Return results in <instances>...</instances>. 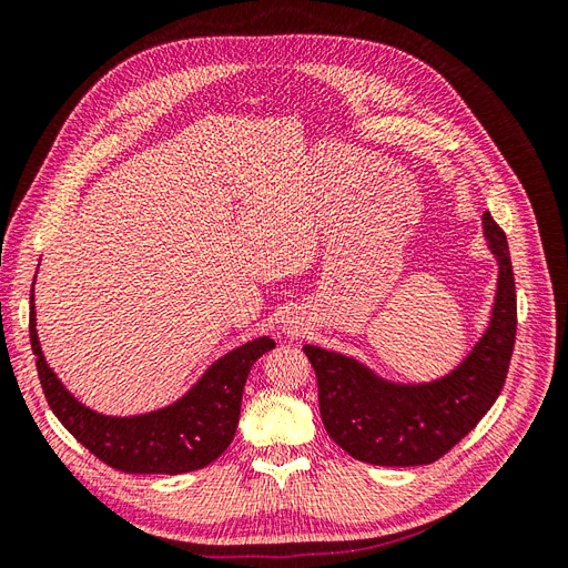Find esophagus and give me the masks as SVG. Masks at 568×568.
<instances>
[{"mask_svg":"<svg viewBox=\"0 0 568 568\" xmlns=\"http://www.w3.org/2000/svg\"><path fill=\"white\" fill-rule=\"evenodd\" d=\"M291 334H296V329H291Z\"/></svg>","mask_w":568,"mask_h":568,"instance_id":"1","label":"esophagus"}]
</instances>
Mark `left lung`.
I'll list each match as a JSON object with an SVG mask.
<instances>
[{"label":"left lung","instance_id":"1","mask_svg":"<svg viewBox=\"0 0 568 568\" xmlns=\"http://www.w3.org/2000/svg\"><path fill=\"white\" fill-rule=\"evenodd\" d=\"M484 234L500 270L490 324L443 379L395 384L353 357L303 346L317 374L326 434L351 457L376 467L432 464L453 450L500 395L517 338V288L507 236L490 213H484Z\"/></svg>","mask_w":568,"mask_h":568}]
</instances>
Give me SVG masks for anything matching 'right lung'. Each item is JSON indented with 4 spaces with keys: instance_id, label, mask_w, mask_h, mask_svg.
Here are the masks:
<instances>
[{
    "instance_id": "right-lung-1",
    "label": "right lung",
    "mask_w": 568,
    "mask_h": 568,
    "mask_svg": "<svg viewBox=\"0 0 568 568\" xmlns=\"http://www.w3.org/2000/svg\"><path fill=\"white\" fill-rule=\"evenodd\" d=\"M36 286V282H32ZM30 346L44 398L57 419L94 457L125 474H186L209 467L230 448L253 363L274 348L270 336L253 338L205 369L186 395L136 417H106L68 393L42 355L30 294Z\"/></svg>"
}]
</instances>
